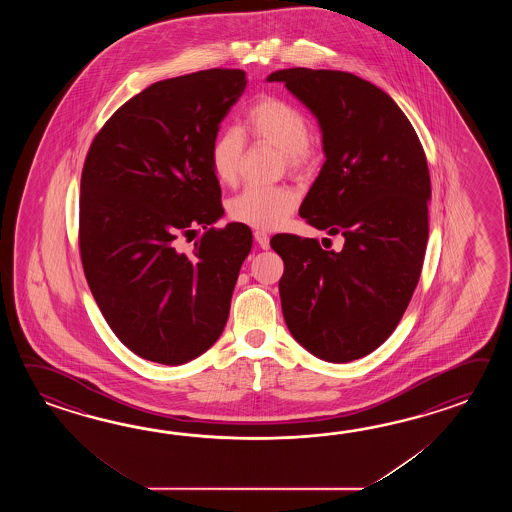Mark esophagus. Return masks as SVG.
Returning <instances> with one entry per match:
<instances>
[{
  "mask_svg": "<svg viewBox=\"0 0 512 512\" xmlns=\"http://www.w3.org/2000/svg\"><path fill=\"white\" fill-rule=\"evenodd\" d=\"M254 240L260 245L261 249H269V247H271V238H269V234L263 232V230H256V232H254Z\"/></svg>",
  "mask_w": 512,
  "mask_h": 512,
  "instance_id": "esophagus-1",
  "label": "esophagus"
}]
</instances>
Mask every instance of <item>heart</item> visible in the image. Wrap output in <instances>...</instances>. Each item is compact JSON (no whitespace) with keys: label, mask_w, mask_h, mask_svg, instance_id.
I'll return each instance as SVG.
<instances>
[{"label":"heart","mask_w":512,"mask_h":512,"mask_svg":"<svg viewBox=\"0 0 512 512\" xmlns=\"http://www.w3.org/2000/svg\"><path fill=\"white\" fill-rule=\"evenodd\" d=\"M243 131L282 150L291 172H302L313 163L311 122L302 109L283 98L261 97L252 104ZM245 141L240 131L223 130L210 142L208 164L221 185H234L240 175ZM296 208V194L287 186H249L229 201V216L251 229L282 227Z\"/></svg>","instance_id":"obj_1"}]
</instances>
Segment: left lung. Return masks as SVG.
Listing matches in <instances>:
<instances>
[{
	"label": "left lung",
	"instance_id": "left-lung-1",
	"mask_svg": "<svg viewBox=\"0 0 512 512\" xmlns=\"http://www.w3.org/2000/svg\"><path fill=\"white\" fill-rule=\"evenodd\" d=\"M269 82L313 111L326 163L305 196L300 216L331 236L278 234L280 298L298 344L327 362H349L379 348L412 300L428 241L430 174L414 126L390 95L344 71L293 67Z\"/></svg>",
	"mask_w": 512,
	"mask_h": 512
}]
</instances>
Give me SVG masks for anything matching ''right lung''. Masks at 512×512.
Segmentation results:
<instances>
[{"label": "right lung", "instance_id": "1", "mask_svg": "<svg viewBox=\"0 0 512 512\" xmlns=\"http://www.w3.org/2000/svg\"><path fill=\"white\" fill-rule=\"evenodd\" d=\"M247 86L241 69H207L146 87L89 146L80 181L78 245L87 285L120 342L177 366L223 333L252 232L223 216L208 164L219 122ZM207 228L192 253L181 235Z\"/></svg>", "mask_w": 512, "mask_h": 512}]
</instances>
